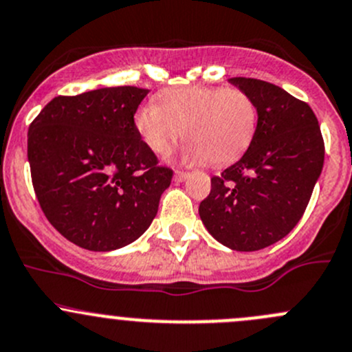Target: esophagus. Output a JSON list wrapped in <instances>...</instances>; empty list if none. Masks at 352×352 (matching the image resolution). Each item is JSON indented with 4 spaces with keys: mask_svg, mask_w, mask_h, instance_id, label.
I'll list each match as a JSON object with an SVG mask.
<instances>
[{
    "mask_svg": "<svg viewBox=\"0 0 352 352\" xmlns=\"http://www.w3.org/2000/svg\"><path fill=\"white\" fill-rule=\"evenodd\" d=\"M188 173H183V171H176L175 173V181L176 183H183V181H186L188 179Z\"/></svg>",
    "mask_w": 352,
    "mask_h": 352,
    "instance_id": "1",
    "label": "esophagus"
}]
</instances>
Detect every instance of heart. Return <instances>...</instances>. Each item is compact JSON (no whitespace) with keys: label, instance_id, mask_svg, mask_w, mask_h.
<instances>
[{"label":"heart","instance_id":"b5f03b06","mask_svg":"<svg viewBox=\"0 0 352 352\" xmlns=\"http://www.w3.org/2000/svg\"><path fill=\"white\" fill-rule=\"evenodd\" d=\"M133 122L154 154L171 151L184 133L188 161L227 166L254 140L257 107L242 89L193 85L166 91L161 104H142Z\"/></svg>","mask_w":352,"mask_h":352}]
</instances>
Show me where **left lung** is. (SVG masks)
<instances>
[{"label":"left lung","instance_id":"1","mask_svg":"<svg viewBox=\"0 0 352 352\" xmlns=\"http://www.w3.org/2000/svg\"><path fill=\"white\" fill-rule=\"evenodd\" d=\"M229 82L256 103L257 130L245 154L212 177L198 212L215 241L251 252L281 241L302 219L324 168V140L309 104L280 86L251 78Z\"/></svg>","mask_w":352,"mask_h":352}]
</instances>
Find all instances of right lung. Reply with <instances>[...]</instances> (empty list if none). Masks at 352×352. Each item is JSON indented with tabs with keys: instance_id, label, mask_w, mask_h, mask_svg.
I'll use <instances>...</instances> for the list:
<instances>
[{
	"instance_id": "right-lung-1",
	"label": "right lung",
	"mask_w": 352,
	"mask_h": 352,
	"mask_svg": "<svg viewBox=\"0 0 352 352\" xmlns=\"http://www.w3.org/2000/svg\"><path fill=\"white\" fill-rule=\"evenodd\" d=\"M149 89L100 88L57 96L28 129L32 183L47 220L72 244L110 252L157 215L173 171L157 166L133 115Z\"/></svg>"
}]
</instances>
